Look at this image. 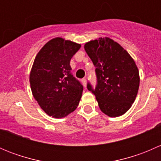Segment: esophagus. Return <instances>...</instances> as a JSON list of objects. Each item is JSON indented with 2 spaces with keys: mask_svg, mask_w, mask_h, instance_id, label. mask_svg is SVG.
I'll return each mask as SVG.
<instances>
[{
  "mask_svg": "<svg viewBox=\"0 0 161 161\" xmlns=\"http://www.w3.org/2000/svg\"><path fill=\"white\" fill-rule=\"evenodd\" d=\"M82 85H83L84 87H86V85H87L86 79H82Z\"/></svg>",
  "mask_w": 161,
  "mask_h": 161,
  "instance_id": "34e87169",
  "label": "esophagus"
}]
</instances>
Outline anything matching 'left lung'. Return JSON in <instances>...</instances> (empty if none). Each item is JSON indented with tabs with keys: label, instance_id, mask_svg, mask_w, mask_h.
I'll return each mask as SVG.
<instances>
[{
	"label": "left lung",
	"instance_id": "obj_1",
	"mask_svg": "<svg viewBox=\"0 0 161 161\" xmlns=\"http://www.w3.org/2000/svg\"><path fill=\"white\" fill-rule=\"evenodd\" d=\"M96 67L97 85L89 90L96 96L100 109L111 118L126 113L134 103L139 87V73L134 60L119 43L100 37L84 45Z\"/></svg>",
	"mask_w": 161,
	"mask_h": 161
}]
</instances>
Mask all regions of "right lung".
<instances>
[{
    "label": "right lung",
    "instance_id": "obj_1",
    "mask_svg": "<svg viewBox=\"0 0 161 161\" xmlns=\"http://www.w3.org/2000/svg\"><path fill=\"white\" fill-rule=\"evenodd\" d=\"M81 44L61 37L48 41L38 52L30 82L34 98L43 111L64 118L77 108L83 86L71 74L70 61Z\"/></svg>",
    "mask_w": 161,
    "mask_h": 161
}]
</instances>
